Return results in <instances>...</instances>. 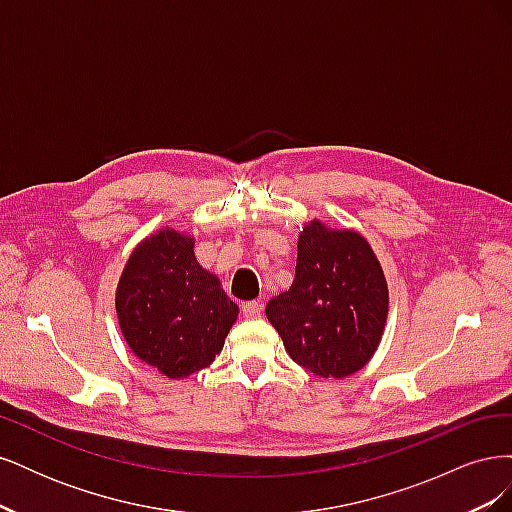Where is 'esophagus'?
I'll return each instance as SVG.
<instances>
[{"label": "esophagus", "instance_id": "esophagus-1", "mask_svg": "<svg viewBox=\"0 0 512 512\" xmlns=\"http://www.w3.org/2000/svg\"><path fill=\"white\" fill-rule=\"evenodd\" d=\"M262 307H265V303H262V301L243 303V316L245 318H258L262 314Z\"/></svg>", "mask_w": 512, "mask_h": 512}]
</instances>
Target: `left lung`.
I'll list each match as a JSON object with an SVG mask.
<instances>
[{
  "label": "left lung",
  "instance_id": "obj_1",
  "mask_svg": "<svg viewBox=\"0 0 512 512\" xmlns=\"http://www.w3.org/2000/svg\"><path fill=\"white\" fill-rule=\"evenodd\" d=\"M267 318L294 363L320 378H348L376 354L389 316V286L363 235L307 222L292 286Z\"/></svg>",
  "mask_w": 512,
  "mask_h": 512
}]
</instances>
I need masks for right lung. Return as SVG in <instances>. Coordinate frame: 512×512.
<instances>
[{"mask_svg":"<svg viewBox=\"0 0 512 512\" xmlns=\"http://www.w3.org/2000/svg\"><path fill=\"white\" fill-rule=\"evenodd\" d=\"M130 350L170 380L213 363L239 316L218 275L198 265L194 237L162 228L138 243L115 292Z\"/></svg>","mask_w":512,"mask_h":512,"instance_id":"right-lung-1","label":"right lung"}]
</instances>
